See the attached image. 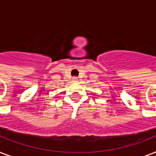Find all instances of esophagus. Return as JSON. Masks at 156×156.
I'll return each instance as SVG.
<instances>
[{"instance_id":"1","label":"esophagus","mask_w":156,"mask_h":156,"mask_svg":"<svg viewBox=\"0 0 156 156\" xmlns=\"http://www.w3.org/2000/svg\"><path fill=\"white\" fill-rule=\"evenodd\" d=\"M77 80H78V78H76V77H73V82H77Z\"/></svg>"}]
</instances>
